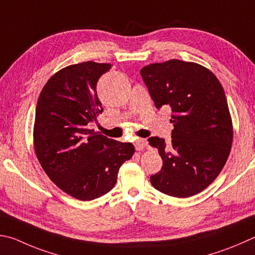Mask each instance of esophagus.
I'll return each instance as SVG.
<instances>
[{
  "label": "esophagus",
  "instance_id": "1",
  "mask_svg": "<svg viewBox=\"0 0 255 255\" xmlns=\"http://www.w3.org/2000/svg\"><path fill=\"white\" fill-rule=\"evenodd\" d=\"M133 145H135L137 150H142L147 146V141L146 139H142V138H137L135 142H133Z\"/></svg>",
  "mask_w": 255,
  "mask_h": 255
}]
</instances>
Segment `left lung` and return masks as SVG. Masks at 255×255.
I'll return each mask as SVG.
<instances>
[{"mask_svg": "<svg viewBox=\"0 0 255 255\" xmlns=\"http://www.w3.org/2000/svg\"><path fill=\"white\" fill-rule=\"evenodd\" d=\"M155 107L172 109V143L148 138L158 149L163 167L150 176L157 191L189 197L214 182L228 160L233 126L225 92L207 68L173 59L140 70Z\"/></svg>", "mask_w": 255, "mask_h": 255, "instance_id": "left-lung-1", "label": "left lung"}]
</instances>
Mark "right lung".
I'll use <instances>...</instances> for the list:
<instances>
[{
	"label": "right lung",
	"mask_w": 255,
	"mask_h": 255,
	"mask_svg": "<svg viewBox=\"0 0 255 255\" xmlns=\"http://www.w3.org/2000/svg\"><path fill=\"white\" fill-rule=\"evenodd\" d=\"M110 68L109 63L92 61L63 68L45 83L36 105L35 155L49 178L80 201L112 191L120 166L135 152L131 142L89 129L104 110L97 82Z\"/></svg>",
	"instance_id": "right-lung-1"
}]
</instances>
